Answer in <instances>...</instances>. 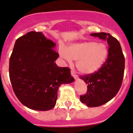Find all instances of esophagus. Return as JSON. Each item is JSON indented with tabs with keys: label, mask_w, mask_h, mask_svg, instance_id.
I'll use <instances>...</instances> for the list:
<instances>
[{
	"label": "esophagus",
	"mask_w": 133,
	"mask_h": 133,
	"mask_svg": "<svg viewBox=\"0 0 133 133\" xmlns=\"http://www.w3.org/2000/svg\"><path fill=\"white\" fill-rule=\"evenodd\" d=\"M71 75H72V76H73V77L75 78V79H77V78H78V76H77V75H76V73H75V72L73 71H71Z\"/></svg>",
	"instance_id": "esophagus-1"
}]
</instances>
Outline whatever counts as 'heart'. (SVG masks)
<instances>
[{
    "label": "heart",
    "mask_w": 133,
    "mask_h": 133,
    "mask_svg": "<svg viewBox=\"0 0 133 133\" xmlns=\"http://www.w3.org/2000/svg\"><path fill=\"white\" fill-rule=\"evenodd\" d=\"M108 48L103 42L92 41L72 44L67 49H60V56L68 62L76 60V67L84 74H91L98 70L108 57Z\"/></svg>",
    "instance_id": "b5f03b06"
}]
</instances>
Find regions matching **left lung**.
Listing matches in <instances>:
<instances>
[{
    "instance_id": "8db88e82",
    "label": "left lung",
    "mask_w": 133,
    "mask_h": 133,
    "mask_svg": "<svg viewBox=\"0 0 133 133\" xmlns=\"http://www.w3.org/2000/svg\"><path fill=\"white\" fill-rule=\"evenodd\" d=\"M91 36L105 40L109 45L108 58L101 68L91 74L79 76L88 84L86 94L80 95L81 102L88 107H98L108 102L120 90L124 78L125 57L120 42L109 33H95Z\"/></svg>"
}]
</instances>
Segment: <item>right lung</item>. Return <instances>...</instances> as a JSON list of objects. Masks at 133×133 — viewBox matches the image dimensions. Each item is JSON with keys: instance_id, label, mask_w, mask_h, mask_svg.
I'll list each match as a JSON object with an SVG mask.
<instances>
[{"instance_id": "right-lung-1", "label": "right lung", "mask_w": 133, "mask_h": 133, "mask_svg": "<svg viewBox=\"0 0 133 133\" xmlns=\"http://www.w3.org/2000/svg\"><path fill=\"white\" fill-rule=\"evenodd\" d=\"M55 45L36 31L28 32L15 42L9 58V78L17 98L28 108L51 109L60 85L74 81L69 68L55 63L59 57Z\"/></svg>"}]
</instances>
